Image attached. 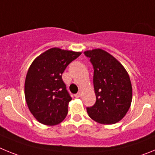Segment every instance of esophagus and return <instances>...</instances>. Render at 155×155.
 Returning <instances> with one entry per match:
<instances>
[{
	"mask_svg": "<svg viewBox=\"0 0 155 155\" xmlns=\"http://www.w3.org/2000/svg\"><path fill=\"white\" fill-rule=\"evenodd\" d=\"M75 98H80L81 96V92H78L77 94H74Z\"/></svg>",
	"mask_w": 155,
	"mask_h": 155,
	"instance_id": "34e87169",
	"label": "esophagus"
}]
</instances>
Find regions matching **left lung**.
I'll return each mask as SVG.
<instances>
[{
    "label": "left lung",
    "mask_w": 155,
    "mask_h": 155,
    "mask_svg": "<svg viewBox=\"0 0 155 155\" xmlns=\"http://www.w3.org/2000/svg\"><path fill=\"white\" fill-rule=\"evenodd\" d=\"M94 68L96 102L87 108L88 116L98 124H116L124 118L132 102L130 78L121 63L102 49L86 50Z\"/></svg>",
    "instance_id": "left-lung-1"
}]
</instances>
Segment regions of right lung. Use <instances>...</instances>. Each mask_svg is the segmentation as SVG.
Listing matches in <instances>:
<instances>
[{"mask_svg": "<svg viewBox=\"0 0 155 155\" xmlns=\"http://www.w3.org/2000/svg\"><path fill=\"white\" fill-rule=\"evenodd\" d=\"M81 52L53 47L32 61L25 81V97L31 113L40 124L57 125L65 119L71 97L62 74Z\"/></svg>", "mask_w": 155, "mask_h": 155, "instance_id": "right-lung-1", "label": "right lung"}]
</instances>
